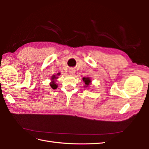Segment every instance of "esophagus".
I'll return each mask as SVG.
<instances>
[{"instance_id":"34e87169","label":"esophagus","mask_w":149,"mask_h":149,"mask_svg":"<svg viewBox=\"0 0 149 149\" xmlns=\"http://www.w3.org/2000/svg\"><path fill=\"white\" fill-rule=\"evenodd\" d=\"M75 73V70L74 69L71 68V69H69V74L70 75H74Z\"/></svg>"}]
</instances>
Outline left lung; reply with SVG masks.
Here are the masks:
<instances>
[{
	"label": "left lung",
	"instance_id": "obj_1",
	"mask_svg": "<svg viewBox=\"0 0 149 149\" xmlns=\"http://www.w3.org/2000/svg\"><path fill=\"white\" fill-rule=\"evenodd\" d=\"M82 80H83V81L85 82V87L88 86L91 82V80L90 79V77H84Z\"/></svg>",
	"mask_w": 149,
	"mask_h": 149
}]
</instances>
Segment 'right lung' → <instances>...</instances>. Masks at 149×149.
<instances>
[{"label":"right lung","instance_id":"right-lung-1","mask_svg":"<svg viewBox=\"0 0 149 149\" xmlns=\"http://www.w3.org/2000/svg\"><path fill=\"white\" fill-rule=\"evenodd\" d=\"M61 74L60 73H58V74H57V76L58 75H59ZM58 78V77H56V75H53V76H52V80H53V81H52V82L50 83V86H51V87L53 89H56L57 88V87H58V85L55 84V82L53 81V80H54V79H56Z\"/></svg>","mask_w":149,"mask_h":149}]
</instances>
